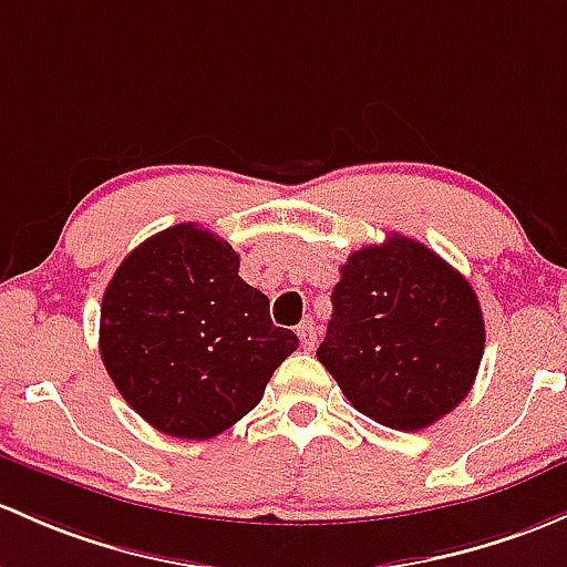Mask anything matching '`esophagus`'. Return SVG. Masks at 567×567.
<instances>
[{
    "label": "esophagus",
    "instance_id": "esophagus-1",
    "mask_svg": "<svg viewBox=\"0 0 567 567\" xmlns=\"http://www.w3.org/2000/svg\"><path fill=\"white\" fill-rule=\"evenodd\" d=\"M296 333H299L303 350H315V342H318V333H315L312 320H301V323L296 326Z\"/></svg>",
    "mask_w": 567,
    "mask_h": 567
}]
</instances>
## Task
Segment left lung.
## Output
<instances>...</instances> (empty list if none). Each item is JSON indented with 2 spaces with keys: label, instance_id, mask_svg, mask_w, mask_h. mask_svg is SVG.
I'll return each mask as SVG.
<instances>
[{
  "label": "left lung",
  "instance_id": "8db88e82",
  "mask_svg": "<svg viewBox=\"0 0 567 567\" xmlns=\"http://www.w3.org/2000/svg\"><path fill=\"white\" fill-rule=\"evenodd\" d=\"M339 274L318 361L348 402L402 432L451 413L473 389L486 342L467 279L399 234L361 247Z\"/></svg>",
  "mask_w": 567,
  "mask_h": 567
}]
</instances>
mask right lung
<instances>
[{"instance_id": "obj_1", "label": "right lung", "mask_w": 567, "mask_h": 567, "mask_svg": "<svg viewBox=\"0 0 567 567\" xmlns=\"http://www.w3.org/2000/svg\"><path fill=\"white\" fill-rule=\"evenodd\" d=\"M299 337L238 277L225 238L182 223L138 244L105 288L100 355L124 402L159 432L208 440L264 399Z\"/></svg>"}]
</instances>
